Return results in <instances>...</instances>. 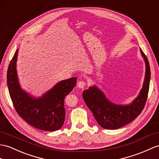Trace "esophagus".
<instances>
[{
  "instance_id": "esophagus-1",
  "label": "esophagus",
  "mask_w": 159,
  "mask_h": 159,
  "mask_svg": "<svg viewBox=\"0 0 159 159\" xmlns=\"http://www.w3.org/2000/svg\"><path fill=\"white\" fill-rule=\"evenodd\" d=\"M86 86V82L82 80V81H79L78 83H77V86H78L80 88H84Z\"/></svg>"
}]
</instances>
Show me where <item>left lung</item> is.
<instances>
[{
    "instance_id": "1",
    "label": "left lung",
    "mask_w": 159,
    "mask_h": 159,
    "mask_svg": "<svg viewBox=\"0 0 159 159\" xmlns=\"http://www.w3.org/2000/svg\"><path fill=\"white\" fill-rule=\"evenodd\" d=\"M140 52L146 63L144 82L140 94L130 104L120 105L112 103L96 86L90 87L82 93L86 105L94 115L96 121L104 129H116L128 124L144 109L149 90L150 68L148 60L141 48Z\"/></svg>"
}]
</instances>
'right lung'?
I'll return each instance as SVG.
<instances>
[{"instance_id":"add662e5","label":"right lung","mask_w":159,"mask_h":159,"mask_svg":"<svg viewBox=\"0 0 159 159\" xmlns=\"http://www.w3.org/2000/svg\"><path fill=\"white\" fill-rule=\"evenodd\" d=\"M18 49L11 59L7 74V86L15 111L25 121L36 128L53 131L63 125L65 118L64 100L76 84L77 78L61 81L41 96L36 98L22 90L16 70Z\"/></svg>"}]
</instances>
